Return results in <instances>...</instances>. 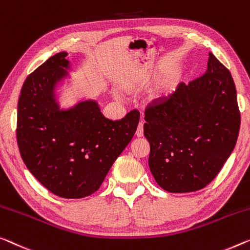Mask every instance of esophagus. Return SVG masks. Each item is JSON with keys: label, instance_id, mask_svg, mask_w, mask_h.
Returning <instances> with one entry per match:
<instances>
[{"label": "esophagus", "instance_id": "1", "mask_svg": "<svg viewBox=\"0 0 250 250\" xmlns=\"http://www.w3.org/2000/svg\"><path fill=\"white\" fill-rule=\"evenodd\" d=\"M136 135H137V137H143L144 136V122L143 121L139 122V125H138Z\"/></svg>", "mask_w": 250, "mask_h": 250}]
</instances>
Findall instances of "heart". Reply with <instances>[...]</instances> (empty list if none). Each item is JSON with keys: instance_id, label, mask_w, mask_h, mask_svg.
I'll use <instances>...</instances> for the list:
<instances>
[{"instance_id": "obj_1", "label": "heart", "mask_w": 250, "mask_h": 250, "mask_svg": "<svg viewBox=\"0 0 250 250\" xmlns=\"http://www.w3.org/2000/svg\"><path fill=\"white\" fill-rule=\"evenodd\" d=\"M117 95H118V94H117Z\"/></svg>"}]
</instances>
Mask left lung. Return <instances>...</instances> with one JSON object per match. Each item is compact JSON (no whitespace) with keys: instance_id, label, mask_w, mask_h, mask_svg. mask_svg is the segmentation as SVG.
<instances>
[{"instance_id":"1","label":"left lung","mask_w":250,"mask_h":250,"mask_svg":"<svg viewBox=\"0 0 250 250\" xmlns=\"http://www.w3.org/2000/svg\"><path fill=\"white\" fill-rule=\"evenodd\" d=\"M144 135L150 145L149 168L170 193L206 188L236 146L240 128L231 74L208 53L202 76L180 83L167 100L145 111Z\"/></svg>"}]
</instances>
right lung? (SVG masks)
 Returning a JSON list of instances; mask_svg holds the SVG:
<instances>
[{"mask_svg":"<svg viewBox=\"0 0 250 250\" xmlns=\"http://www.w3.org/2000/svg\"><path fill=\"white\" fill-rule=\"evenodd\" d=\"M62 51L30 74L18 102L17 140L22 161L55 195L82 199L98 191L135 135L140 113L112 121L95 100L61 109L56 88L68 77Z\"/></svg>","mask_w":250,"mask_h":250,"instance_id":"right-lung-1","label":"right lung"}]
</instances>
